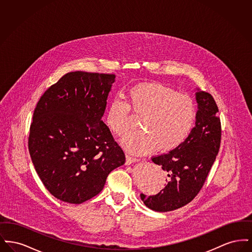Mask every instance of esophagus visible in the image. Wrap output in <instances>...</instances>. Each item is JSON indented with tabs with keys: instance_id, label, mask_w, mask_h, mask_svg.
Returning <instances> with one entry per match:
<instances>
[{
	"instance_id": "34e87169",
	"label": "esophagus",
	"mask_w": 252,
	"mask_h": 252,
	"mask_svg": "<svg viewBox=\"0 0 252 252\" xmlns=\"http://www.w3.org/2000/svg\"><path fill=\"white\" fill-rule=\"evenodd\" d=\"M139 158H135V157L130 156V155H126V164H131L133 162L138 161Z\"/></svg>"
}]
</instances>
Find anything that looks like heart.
I'll use <instances>...</instances> for the list:
<instances>
[{
	"instance_id": "b5f03b06",
	"label": "heart",
	"mask_w": 252,
	"mask_h": 252,
	"mask_svg": "<svg viewBox=\"0 0 252 252\" xmlns=\"http://www.w3.org/2000/svg\"><path fill=\"white\" fill-rule=\"evenodd\" d=\"M130 110L143 116L140 128L143 131L129 134L123 146L130 153L144 155L158 149L169 152L183 144L194 127L197 108L190 96L159 82H144L127 90V102L113 98L108 105L106 124L118 137L130 129Z\"/></svg>"
}]
</instances>
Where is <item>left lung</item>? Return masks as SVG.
<instances>
[{"instance_id":"8db88e82","label":"left lung","mask_w":252,"mask_h":252,"mask_svg":"<svg viewBox=\"0 0 252 252\" xmlns=\"http://www.w3.org/2000/svg\"><path fill=\"white\" fill-rule=\"evenodd\" d=\"M197 117L186 141L176 149L152 157L167 175L165 187L154 195L141 193L146 207L156 212H170L190 203L203 187L218 154L221 143V122L214 97L196 92Z\"/></svg>"}]
</instances>
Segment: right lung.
I'll return each mask as SVG.
<instances>
[{
    "mask_svg": "<svg viewBox=\"0 0 252 252\" xmlns=\"http://www.w3.org/2000/svg\"><path fill=\"white\" fill-rule=\"evenodd\" d=\"M115 74L68 72L40 97L28 137L32 162L55 197L80 204L104 188L126 156L102 121Z\"/></svg>",
    "mask_w": 252,
    "mask_h": 252,
    "instance_id": "1",
    "label": "right lung"
}]
</instances>
